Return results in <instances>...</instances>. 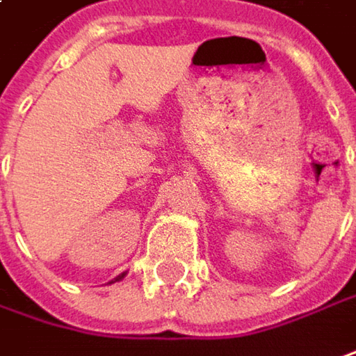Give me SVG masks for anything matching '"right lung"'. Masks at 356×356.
<instances>
[{"mask_svg": "<svg viewBox=\"0 0 356 356\" xmlns=\"http://www.w3.org/2000/svg\"><path fill=\"white\" fill-rule=\"evenodd\" d=\"M123 277H125V273H121V275H119V277H115V279H113V281H109V283H115V281H121V279H123Z\"/></svg>", "mask_w": 356, "mask_h": 356, "instance_id": "add662e5", "label": "right lung"}]
</instances>
